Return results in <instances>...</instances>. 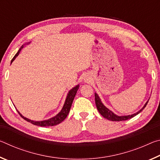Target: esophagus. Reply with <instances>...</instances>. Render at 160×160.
Masks as SVG:
<instances>
[{
    "label": "esophagus",
    "instance_id": "1",
    "mask_svg": "<svg viewBox=\"0 0 160 160\" xmlns=\"http://www.w3.org/2000/svg\"><path fill=\"white\" fill-rule=\"evenodd\" d=\"M87 80H85V82H86V81H87Z\"/></svg>",
    "mask_w": 160,
    "mask_h": 160
}]
</instances>
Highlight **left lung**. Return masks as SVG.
<instances>
[{"label":"left lung","instance_id":"8db88e82","mask_svg":"<svg viewBox=\"0 0 160 160\" xmlns=\"http://www.w3.org/2000/svg\"><path fill=\"white\" fill-rule=\"evenodd\" d=\"M94 97H95V104H96V106L97 108V110L99 111L100 114H101L104 118H107L109 121H126V120H128V119L134 117L135 116L138 115V113L141 112L143 109H144V108L146 107V105H147V104L148 103L149 99H149L148 101L146 102V103L145 104L144 106H143V107L141 109L139 110L138 112L132 113V114H131V115L118 116V115L115 114V113L113 112H112L110 109H109L107 107L104 106V104L102 103L101 99H100V97H99L98 94H97V93H96V92L94 93Z\"/></svg>","mask_w":160,"mask_h":160}]
</instances>
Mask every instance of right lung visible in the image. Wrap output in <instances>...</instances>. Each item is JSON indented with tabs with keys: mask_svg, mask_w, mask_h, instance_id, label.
<instances>
[{
	"mask_svg": "<svg viewBox=\"0 0 160 160\" xmlns=\"http://www.w3.org/2000/svg\"><path fill=\"white\" fill-rule=\"evenodd\" d=\"M29 44H30V42H28V43H27V44L22 46L20 49H19V51H18V53L15 54V56L12 59L11 63L13 61H14L15 59L17 58V56L19 55V53H20L22 48H24V47H25V45H28ZM79 87H80L79 85H77L76 86H75L74 88H72L71 90H69L68 92L66 100H65L63 107V108H62V109L61 110V112H59L58 114L54 116L52 118H50L48 119H47V120H44V121H33V120H31V119L26 118L24 116L22 115L18 110H17L19 114L20 115L22 118H23L25 120L28 121V122L34 124V125L39 126H43V127L44 126H53L58 125V124L61 123L62 121H63L64 119L67 117L68 114L70 109V107H71V106H72V102H73V99L75 98V94H76V93H77V91L78 90V89H79Z\"/></svg>",
	"mask_w": 160,
	"mask_h": 160,
	"instance_id": "add662e5",
	"label": "right lung"
}]
</instances>
